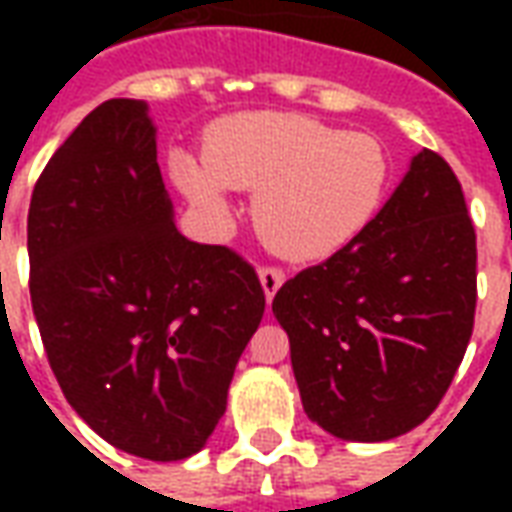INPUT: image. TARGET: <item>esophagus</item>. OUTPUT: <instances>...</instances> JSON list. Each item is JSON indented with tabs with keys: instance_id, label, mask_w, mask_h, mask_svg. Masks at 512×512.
Segmentation results:
<instances>
[{
	"instance_id": "obj_1",
	"label": "esophagus",
	"mask_w": 512,
	"mask_h": 512,
	"mask_svg": "<svg viewBox=\"0 0 512 512\" xmlns=\"http://www.w3.org/2000/svg\"><path fill=\"white\" fill-rule=\"evenodd\" d=\"M282 282H285V271H282V268L277 266L260 268V285H263V293H266L268 301L277 296V290L282 288Z\"/></svg>"
}]
</instances>
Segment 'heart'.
Returning a JSON list of instances; mask_svg holds the SVG:
<instances>
[{
  "label": "heart",
  "mask_w": 512,
  "mask_h": 512,
  "mask_svg": "<svg viewBox=\"0 0 512 512\" xmlns=\"http://www.w3.org/2000/svg\"><path fill=\"white\" fill-rule=\"evenodd\" d=\"M172 178L208 219L230 216L227 189L255 191L252 222L288 260H323L376 216L389 156L376 136L288 112H244L213 123L202 164L175 153Z\"/></svg>",
  "instance_id": "b5f03b06"
}]
</instances>
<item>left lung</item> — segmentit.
Segmentation results:
<instances>
[{
	"mask_svg": "<svg viewBox=\"0 0 512 512\" xmlns=\"http://www.w3.org/2000/svg\"><path fill=\"white\" fill-rule=\"evenodd\" d=\"M474 307V224L455 172L428 147L376 219L271 304L307 417L345 441L395 439L436 411Z\"/></svg>",
	"mask_w": 512,
	"mask_h": 512,
	"instance_id": "left-lung-1",
	"label": "left lung"
}]
</instances>
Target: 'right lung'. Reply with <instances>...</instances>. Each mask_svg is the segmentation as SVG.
I'll return each instance as SVG.
<instances>
[{"mask_svg": "<svg viewBox=\"0 0 512 512\" xmlns=\"http://www.w3.org/2000/svg\"><path fill=\"white\" fill-rule=\"evenodd\" d=\"M27 249L32 312L76 414L147 461L200 452L266 296L233 249L178 233L145 101H104L49 158Z\"/></svg>", "mask_w": 512, "mask_h": 512, "instance_id": "add662e5", "label": "right lung"}]
</instances>
